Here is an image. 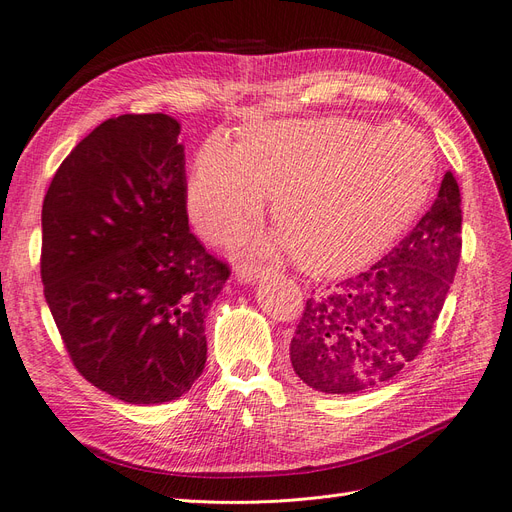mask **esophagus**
Instances as JSON below:
<instances>
[{
	"label": "esophagus",
	"instance_id": "1",
	"mask_svg": "<svg viewBox=\"0 0 512 512\" xmlns=\"http://www.w3.org/2000/svg\"><path fill=\"white\" fill-rule=\"evenodd\" d=\"M262 275H265V271H262V267H258V265H241V267L237 269V273H235V277H237V280H239L241 284L258 282Z\"/></svg>",
	"mask_w": 512,
	"mask_h": 512
}]
</instances>
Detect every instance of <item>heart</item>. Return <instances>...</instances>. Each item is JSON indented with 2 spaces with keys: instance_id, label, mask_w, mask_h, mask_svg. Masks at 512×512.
Masks as SVG:
<instances>
[{
  "instance_id": "heart-1",
  "label": "heart",
  "mask_w": 512,
  "mask_h": 512,
  "mask_svg": "<svg viewBox=\"0 0 512 512\" xmlns=\"http://www.w3.org/2000/svg\"><path fill=\"white\" fill-rule=\"evenodd\" d=\"M436 160L410 126L354 117L254 121L241 145L215 134L188 183L194 224L235 241L273 198V250L305 273L339 275L384 252L423 209Z\"/></svg>"
}]
</instances>
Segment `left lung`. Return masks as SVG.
Segmentation results:
<instances>
[{
	"instance_id": "left-lung-1",
	"label": "left lung",
	"mask_w": 512,
	"mask_h": 512,
	"mask_svg": "<svg viewBox=\"0 0 512 512\" xmlns=\"http://www.w3.org/2000/svg\"><path fill=\"white\" fill-rule=\"evenodd\" d=\"M461 196L446 173L410 235L374 267L307 299L290 361L314 391L352 395L393 380L433 331L461 256Z\"/></svg>"
}]
</instances>
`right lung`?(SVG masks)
I'll list each match as a JSON object with an SVG mask.
<instances>
[{"label": "right lung", "instance_id": "1", "mask_svg": "<svg viewBox=\"0 0 512 512\" xmlns=\"http://www.w3.org/2000/svg\"><path fill=\"white\" fill-rule=\"evenodd\" d=\"M181 123L119 115L61 162L42 203L44 299L79 374L128 404L188 393L230 269L188 224Z\"/></svg>", "mask_w": 512, "mask_h": 512}]
</instances>
